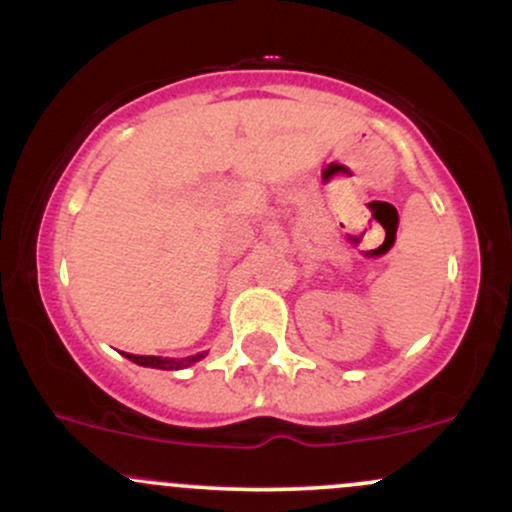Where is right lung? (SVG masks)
Instances as JSON below:
<instances>
[{"mask_svg": "<svg viewBox=\"0 0 512 512\" xmlns=\"http://www.w3.org/2000/svg\"><path fill=\"white\" fill-rule=\"evenodd\" d=\"M129 361L137 363V366H144V368H158V370H180V368H187L192 366V363L202 361L207 354H195V356H187V358H180V361H175V358H161V356H137V354H125Z\"/></svg>", "mask_w": 512, "mask_h": 512, "instance_id": "1", "label": "right lung"}]
</instances>
